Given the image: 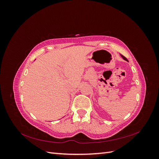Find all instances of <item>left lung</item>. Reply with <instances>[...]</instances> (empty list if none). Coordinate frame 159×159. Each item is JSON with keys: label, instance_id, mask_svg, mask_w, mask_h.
<instances>
[{"label": "left lung", "instance_id": "1", "mask_svg": "<svg viewBox=\"0 0 159 159\" xmlns=\"http://www.w3.org/2000/svg\"><path fill=\"white\" fill-rule=\"evenodd\" d=\"M121 57H123V59H124L125 60H126V61H128V60H127V59L126 58V57H125V56H123V55H121Z\"/></svg>", "mask_w": 159, "mask_h": 159}]
</instances>
